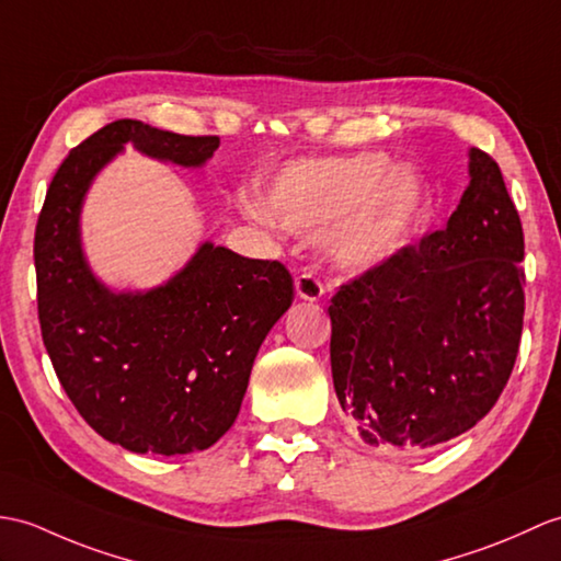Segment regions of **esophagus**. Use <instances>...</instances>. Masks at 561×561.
<instances>
[{
  "mask_svg": "<svg viewBox=\"0 0 561 561\" xmlns=\"http://www.w3.org/2000/svg\"><path fill=\"white\" fill-rule=\"evenodd\" d=\"M296 296L304 298V301H320V298L324 296V286L318 277L312 275H301L296 277Z\"/></svg>",
  "mask_w": 561,
  "mask_h": 561,
  "instance_id": "34e87169",
  "label": "esophagus"
}]
</instances>
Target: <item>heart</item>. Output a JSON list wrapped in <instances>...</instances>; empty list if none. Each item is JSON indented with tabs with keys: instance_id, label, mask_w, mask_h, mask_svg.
I'll use <instances>...</instances> for the list:
<instances>
[{
	"instance_id": "b5f03b06",
	"label": "heart",
	"mask_w": 561,
	"mask_h": 561,
	"mask_svg": "<svg viewBox=\"0 0 561 561\" xmlns=\"http://www.w3.org/2000/svg\"><path fill=\"white\" fill-rule=\"evenodd\" d=\"M241 213L294 233L324 237L336 267L368 272L409 249L433 213L430 181L411 167H394L382 152L298 160L270 179L265 201L245 195Z\"/></svg>"
}]
</instances>
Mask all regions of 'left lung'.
Wrapping results in <instances>:
<instances>
[{"label":"left lung","mask_w":561,"mask_h":561,"mask_svg":"<svg viewBox=\"0 0 561 561\" xmlns=\"http://www.w3.org/2000/svg\"><path fill=\"white\" fill-rule=\"evenodd\" d=\"M447 227L344 284L330 306L332 380L373 449L415 451L485 419L524 328V229L497 162L468 148Z\"/></svg>","instance_id":"obj_1"}]
</instances>
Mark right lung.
Masks as SVG:
<instances>
[{
	"label": "right lung",
	"instance_id": "1",
	"mask_svg": "<svg viewBox=\"0 0 561 561\" xmlns=\"http://www.w3.org/2000/svg\"><path fill=\"white\" fill-rule=\"evenodd\" d=\"M131 146L150 160L203 169L219 138L112 122L69 152L35 229L37 312L64 392L85 423L136 454H191L233 425L260 344L289 310L277 260L203 241L150 289H112L83 249L81 215L98 174Z\"/></svg>",
	"mask_w": 561,
	"mask_h": 561
}]
</instances>
